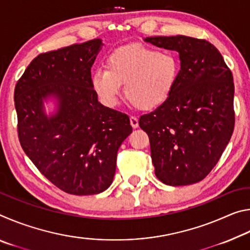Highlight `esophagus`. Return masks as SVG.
<instances>
[{
  "label": "esophagus",
  "instance_id": "1",
  "mask_svg": "<svg viewBox=\"0 0 250 250\" xmlns=\"http://www.w3.org/2000/svg\"><path fill=\"white\" fill-rule=\"evenodd\" d=\"M130 125H131V126H132L133 129H137L138 126H139V120H138V118L130 117Z\"/></svg>",
  "mask_w": 250,
  "mask_h": 250
}]
</instances>
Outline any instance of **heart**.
<instances>
[{"label":"heart","instance_id":"1","mask_svg":"<svg viewBox=\"0 0 250 250\" xmlns=\"http://www.w3.org/2000/svg\"><path fill=\"white\" fill-rule=\"evenodd\" d=\"M180 62L168 50L142 44H129L113 50L105 59V68L91 75L92 89L104 104L115 105L125 84V96L134 108L150 111L161 107L174 91Z\"/></svg>","mask_w":250,"mask_h":250}]
</instances>
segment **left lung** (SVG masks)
I'll return each instance as SVG.
<instances>
[{
  "instance_id": "obj_1",
  "label": "left lung",
  "mask_w": 250,
  "mask_h": 250,
  "mask_svg": "<svg viewBox=\"0 0 250 250\" xmlns=\"http://www.w3.org/2000/svg\"><path fill=\"white\" fill-rule=\"evenodd\" d=\"M145 41L176 50L181 62L172 96L139 120L149 135L155 175L171 186L197 183L216 166L234 131L231 71L205 40L177 35Z\"/></svg>"
}]
</instances>
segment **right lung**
Wrapping results in <instances>:
<instances>
[{"label":"right lung","mask_w":250,"mask_h":250,"mask_svg":"<svg viewBox=\"0 0 250 250\" xmlns=\"http://www.w3.org/2000/svg\"><path fill=\"white\" fill-rule=\"evenodd\" d=\"M103 41L41 54L16 83L19 139L42 174L74 195H92L111 185L117 152L132 132L129 117L104 107L91 86V67ZM54 100L47 115L43 103Z\"/></svg>","instance_id":"add662e5"}]
</instances>
